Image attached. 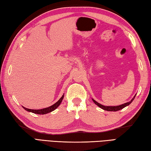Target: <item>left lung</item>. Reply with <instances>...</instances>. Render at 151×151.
<instances>
[{"instance_id": "obj_1", "label": "left lung", "mask_w": 151, "mask_h": 151, "mask_svg": "<svg viewBox=\"0 0 151 151\" xmlns=\"http://www.w3.org/2000/svg\"><path fill=\"white\" fill-rule=\"evenodd\" d=\"M136 95V94L134 95V97L132 98V99L130 101L128 102H126V103L123 104L119 105V106H103V105H102L101 104H99V102H97V101H95L94 99H92V100H93V101L94 102V103L96 105H97L99 107H100L101 108L103 109V110H104L111 111H116L121 110V109H123L124 107L127 106H129L130 103H132V102L134 101V98H135Z\"/></svg>"}]
</instances>
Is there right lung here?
<instances>
[{
	"label": "right lung",
	"instance_id": "right-lung-1",
	"mask_svg": "<svg viewBox=\"0 0 151 151\" xmlns=\"http://www.w3.org/2000/svg\"><path fill=\"white\" fill-rule=\"evenodd\" d=\"M64 97V94L62 95V97H61L58 101L56 102L55 104H54L53 105L50 106L48 107V108H43V109H41V110H31V109H28L27 108H24V106H22L25 110H27L28 111H30V112H32L34 114H46L48 113H50V112L54 111V110H56V109L59 106L60 104H61V102H62L63 99Z\"/></svg>",
	"mask_w": 151,
	"mask_h": 151
}]
</instances>
